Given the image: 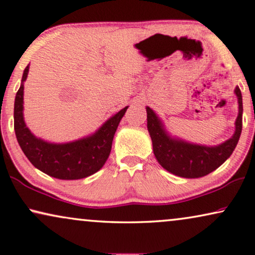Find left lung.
Here are the masks:
<instances>
[{"instance_id":"8db88e82","label":"left lung","mask_w":255,"mask_h":255,"mask_svg":"<svg viewBox=\"0 0 255 255\" xmlns=\"http://www.w3.org/2000/svg\"><path fill=\"white\" fill-rule=\"evenodd\" d=\"M235 94L238 99L235 132L232 138L217 146L188 143L170 136L155 112L146 107L147 130L151 136L153 152L157 162L167 171L183 178H200L219 168L232 155L242 132L243 101L238 86L235 88Z\"/></svg>"}]
</instances>
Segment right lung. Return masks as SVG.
I'll return each instance as SVG.
<instances>
[{"instance_id":"1","label":"right lung","mask_w":255,"mask_h":255,"mask_svg":"<svg viewBox=\"0 0 255 255\" xmlns=\"http://www.w3.org/2000/svg\"><path fill=\"white\" fill-rule=\"evenodd\" d=\"M29 64L23 70L21 85L14 100V131L22 152L31 164L46 175L63 180L82 179L99 171L111 152L113 136L128 107L107 120L94 134L70 143L54 144L31 134L23 120V82Z\"/></svg>"}]
</instances>
